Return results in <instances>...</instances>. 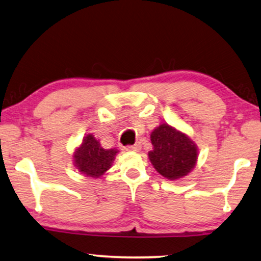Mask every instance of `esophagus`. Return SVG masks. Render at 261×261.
I'll return each instance as SVG.
<instances>
[{
    "label": "esophagus",
    "instance_id": "1",
    "mask_svg": "<svg viewBox=\"0 0 261 261\" xmlns=\"http://www.w3.org/2000/svg\"><path fill=\"white\" fill-rule=\"evenodd\" d=\"M125 149H126L127 151H134V152H138V151L142 149V146H141V144H139V143H136V144H134V145L126 146Z\"/></svg>",
    "mask_w": 261,
    "mask_h": 261
}]
</instances>
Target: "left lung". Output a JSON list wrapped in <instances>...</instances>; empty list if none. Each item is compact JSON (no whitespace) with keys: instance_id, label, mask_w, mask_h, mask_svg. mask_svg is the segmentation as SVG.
Listing matches in <instances>:
<instances>
[{"instance_id":"1","label":"left lung","mask_w":261,"mask_h":261,"mask_svg":"<svg viewBox=\"0 0 261 261\" xmlns=\"http://www.w3.org/2000/svg\"><path fill=\"white\" fill-rule=\"evenodd\" d=\"M153 149L149 159L159 174L169 180L188 176L198 161V146L185 132L162 123L150 135Z\"/></svg>"}]
</instances>
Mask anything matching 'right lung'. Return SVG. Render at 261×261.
Masks as SVG:
<instances>
[{
  "instance_id": "1",
  "label": "right lung",
  "mask_w": 261,
  "mask_h": 261,
  "mask_svg": "<svg viewBox=\"0 0 261 261\" xmlns=\"http://www.w3.org/2000/svg\"><path fill=\"white\" fill-rule=\"evenodd\" d=\"M117 149H104L92 134H87L72 154L75 168L89 178H100L111 168Z\"/></svg>"
}]
</instances>
